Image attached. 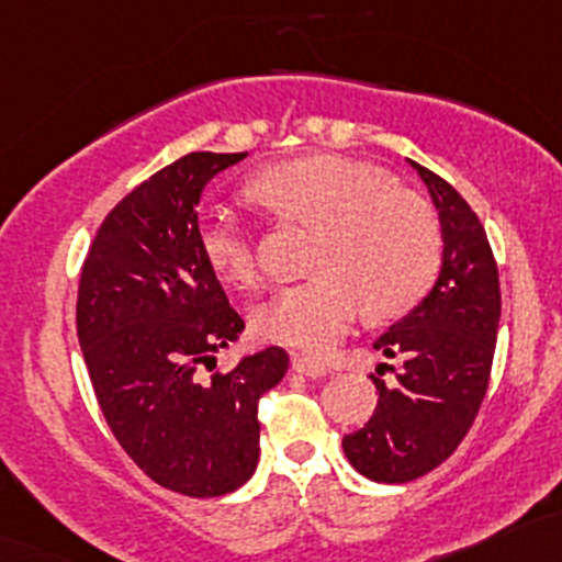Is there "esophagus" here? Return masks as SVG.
<instances>
[{
  "label": "esophagus",
  "mask_w": 562,
  "mask_h": 562,
  "mask_svg": "<svg viewBox=\"0 0 562 562\" xmlns=\"http://www.w3.org/2000/svg\"><path fill=\"white\" fill-rule=\"evenodd\" d=\"M293 371L301 373V375H310V379H319V375L330 373V368L325 366V362L314 360V357L295 355V357H293Z\"/></svg>",
  "instance_id": "34e87169"
}]
</instances>
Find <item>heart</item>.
Segmentation results:
<instances>
[{"mask_svg":"<svg viewBox=\"0 0 562 562\" xmlns=\"http://www.w3.org/2000/svg\"><path fill=\"white\" fill-rule=\"evenodd\" d=\"M248 191L282 218L323 232L312 256L317 277L282 291L258 314L271 341L323 355L347 336L362 306L375 317L411 310L440 271L442 232L431 205L371 162L306 154L261 170ZM196 243L221 280L261 285L256 237L229 207L202 215Z\"/></svg>","mask_w":562,"mask_h":562,"instance_id":"1","label":"heart"}]
</instances>
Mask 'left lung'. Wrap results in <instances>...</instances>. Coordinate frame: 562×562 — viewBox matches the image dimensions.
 Returning <instances> with one entry per match:
<instances>
[{
	"label": "left lung",
	"mask_w": 562,
	"mask_h": 562,
	"mask_svg": "<svg viewBox=\"0 0 562 562\" xmlns=\"http://www.w3.org/2000/svg\"><path fill=\"white\" fill-rule=\"evenodd\" d=\"M427 183L442 226V269L418 306L375 349L397 360L371 373L379 403L344 453L375 483H411L440 467L470 431L488 392L502 291L483 224L451 183L411 162ZM384 370L395 373L384 385Z\"/></svg>",
	"instance_id": "8db88e82"
}]
</instances>
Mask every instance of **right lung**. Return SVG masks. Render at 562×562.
<instances>
[{
    "mask_svg": "<svg viewBox=\"0 0 562 562\" xmlns=\"http://www.w3.org/2000/svg\"><path fill=\"white\" fill-rule=\"evenodd\" d=\"M245 157L191 151L154 172L111 207L79 274L77 336L109 429L154 483L194 498L248 483L258 400L288 371L280 347L215 371L245 323L202 258L196 202Z\"/></svg>",
    "mask_w": 562,
    "mask_h": 562,
    "instance_id": "right-lung-1",
    "label": "right lung"
}]
</instances>
